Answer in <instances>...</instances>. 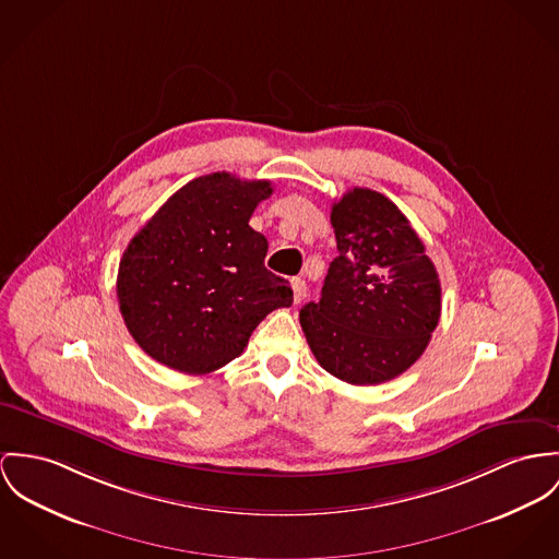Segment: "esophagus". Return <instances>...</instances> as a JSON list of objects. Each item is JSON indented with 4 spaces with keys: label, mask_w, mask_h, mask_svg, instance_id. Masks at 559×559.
Segmentation results:
<instances>
[{
    "label": "esophagus",
    "mask_w": 559,
    "mask_h": 559,
    "mask_svg": "<svg viewBox=\"0 0 559 559\" xmlns=\"http://www.w3.org/2000/svg\"><path fill=\"white\" fill-rule=\"evenodd\" d=\"M292 289H294V301L300 304L306 298V283L301 278H292Z\"/></svg>",
    "instance_id": "1"
}]
</instances>
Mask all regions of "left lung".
Segmentation results:
<instances>
[{
    "label": "left lung",
    "mask_w": 559,
    "mask_h": 559,
    "mask_svg": "<svg viewBox=\"0 0 559 559\" xmlns=\"http://www.w3.org/2000/svg\"><path fill=\"white\" fill-rule=\"evenodd\" d=\"M338 255L300 323L323 370L350 385L400 377L440 319V281L408 218L383 193L355 187L332 206Z\"/></svg>",
    "instance_id": "obj_1"
}]
</instances>
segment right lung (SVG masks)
<instances>
[{
    "mask_svg": "<svg viewBox=\"0 0 559 559\" xmlns=\"http://www.w3.org/2000/svg\"><path fill=\"white\" fill-rule=\"evenodd\" d=\"M270 195V180L206 174L131 238L117 298L129 334L155 361L215 372L245 350L265 314L292 306L289 283L263 265L265 236L249 225Z\"/></svg>",
    "mask_w": 559,
    "mask_h": 559,
    "instance_id": "obj_1",
    "label": "right lung"
}]
</instances>
